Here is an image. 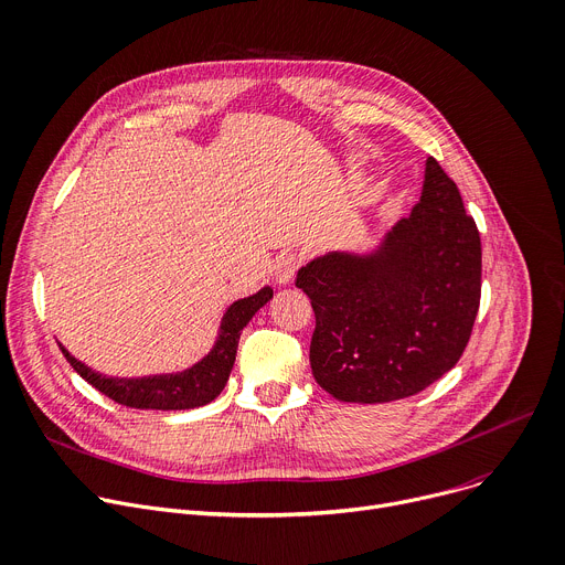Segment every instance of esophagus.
<instances>
[{"mask_svg":"<svg viewBox=\"0 0 565 565\" xmlns=\"http://www.w3.org/2000/svg\"><path fill=\"white\" fill-rule=\"evenodd\" d=\"M299 268V256L292 252H286L281 256H277L275 260V279L277 284H290L295 273Z\"/></svg>","mask_w":565,"mask_h":565,"instance_id":"esophagus-1","label":"esophagus"}]
</instances>
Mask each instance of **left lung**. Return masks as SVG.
Wrapping results in <instances>:
<instances>
[{
	"mask_svg": "<svg viewBox=\"0 0 565 565\" xmlns=\"http://www.w3.org/2000/svg\"><path fill=\"white\" fill-rule=\"evenodd\" d=\"M311 297V370L335 399L411 397L461 359L481 297V241L434 157L420 202L367 254L329 252L297 273Z\"/></svg>",
	"mask_w": 565,
	"mask_h": 565,
	"instance_id": "8db88e82",
	"label": "left lung"
}]
</instances>
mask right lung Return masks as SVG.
<instances>
[{"label":"right lung","instance_id":"right-lung-1","mask_svg":"<svg viewBox=\"0 0 565 565\" xmlns=\"http://www.w3.org/2000/svg\"><path fill=\"white\" fill-rule=\"evenodd\" d=\"M273 299V288L266 286L258 292L238 299L227 313L222 316L220 331L215 338L213 350L198 361L193 367L172 374H152V377H106L102 372H95L86 363L74 359L61 343V352L77 370L82 377L95 386L99 393L131 408H154V411H181V408H198L213 402L224 384L230 380V372L236 361L238 338L243 327L252 320V316Z\"/></svg>","mask_w":565,"mask_h":565}]
</instances>
